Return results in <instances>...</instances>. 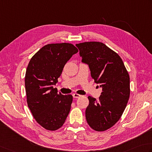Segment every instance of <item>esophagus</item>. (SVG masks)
Here are the masks:
<instances>
[{"mask_svg": "<svg viewBox=\"0 0 152 152\" xmlns=\"http://www.w3.org/2000/svg\"><path fill=\"white\" fill-rule=\"evenodd\" d=\"M72 96H73L74 98H78V97H80L81 96H80V95H79V94H74L72 95Z\"/></svg>", "mask_w": 152, "mask_h": 152, "instance_id": "1", "label": "esophagus"}]
</instances>
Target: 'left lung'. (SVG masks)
<instances>
[{"label":"left lung","mask_w":152,"mask_h":152,"mask_svg":"<svg viewBox=\"0 0 152 152\" xmlns=\"http://www.w3.org/2000/svg\"><path fill=\"white\" fill-rule=\"evenodd\" d=\"M91 78L102 88L99 100L89 96L86 121L96 131H105L120 119L130 97V76L120 56L105 44L90 41L76 44Z\"/></svg>","instance_id":"left-lung-1"}]
</instances>
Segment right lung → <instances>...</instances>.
Wrapping results in <instances>:
<instances>
[{
  "label": "right lung",
  "mask_w": 152,
  "mask_h": 152,
  "mask_svg": "<svg viewBox=\"0 0 152 152\" xmlns=\"http://www.w3.org/2000/svg\"><path fill=\"white\" fill-rule=\"evenodd\" d=\"M78 52L71 43L46 45L32 56L27 67V103L35 120L45 129H60L69 113L72 96L58 94L53 87L67 61Z\"/></svg>",
  "instance_id": "obj_1"
}]
</instances>
